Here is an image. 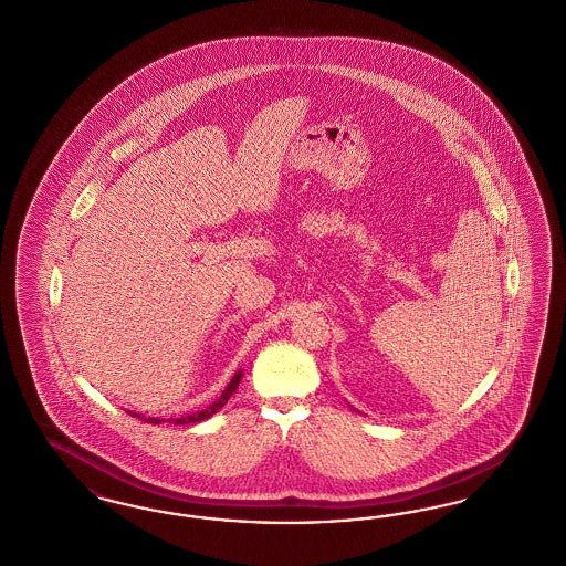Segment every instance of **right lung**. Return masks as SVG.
Masks as SVG:
<instances>
[{
	"label": "right lung",
	"mask_w": 566,
	"mask_h": 566,
	"mask_svg": "<svg viewBox=\"0 0 566 566\" xmlns=\"http://www.w3.org/2000/svg\"><path fill=\"white\" fill-rule=\"evenodd\" d=\"M240 379H242V370H238L235 375H233V379L229 381V385L226 387V391L221 394V398L217 400V402H212L210 407L202 408V410H198V412H191V415H185V417H177V419H168V423H175V426H189V423H200L203 419H208V417H212L217 410H221V408L226 407L227 400L233 396V391L238 389V385H240ZM130 412V410H128ZM133 417L136 419H140V421H147V423H164V419H158V417H143V415H138V412H130Z\"/></svg>",
	"instance_id": "1"
}]
</instances>
